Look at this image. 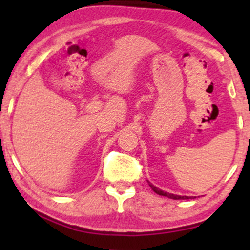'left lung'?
Returning a JSON list of instances; mask_svg holds the SVG:
<instances>
[{
	"mask_svg": "<svg viewBox=\"0 0 250 250\" xmlns=\"http://www.w3.org/2000/svg\"><path fill=\"white\" fill-rule=\"evenodd\" d=\"M148 183H149V186H150V188L155 191V193L159 194V195H162V196H167V197H169V199H173V200H189V199H191V197H189V196H181V195H175V194L167 193V191H163V190H161V189L156 188L154 185H151L150 182H148Z\"/></svg>",
	"mask_w": 250,
	"mask_h": 250,
	"instance_id": "8db88e82",
	"label": "left lung"
}]
</instances>
